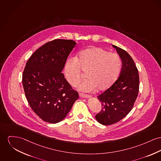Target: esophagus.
<instances>
[{"mask_svg": "<svg viewBox=\"0 0 161 161\" xmlns=\"http://www.w3.org/2000/svg\"><path fill=\"white\" fill-rule=\"evenodd\" d=\"M79 95H80V97H90L89 95L84 94V93H80Z\"/></svg>", "mask_w": 161, "mask_h": 161, "instance_id": "esophagus-1", "label": "esophagus"}]
</instances>
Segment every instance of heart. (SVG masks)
I'll return each instance as SVG.
<instances>
[{
	"label": "heart",
	"mask_w": 161,
	"mask_h": 161,
	"mask_svg": "<svg viewBox=\"0 0 161 161\" xmlns=\"http://www.w3.org/2000/svg\"><path fill=\"white\" fill-rule=\"evenodd\" d=\"M121 66V60L118 54L109 53L102 47H92L66 61L64 75L71 86H77L82 77V71L86 73L88 79L79 86L80 90L89 92L97 88L99 90H105L116 80Z\"/></svg>",
	"instance_id": "heart-1"
}]
</instances>
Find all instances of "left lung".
Wrapping results in <instances>:
<instances>
[{
	"mask_svg": "<svg viewBox=\"0 0 161 161\" xmlns=\"http://www.w3.org/2000/svg\"><path fill=\"white\" fill-rule=\"evenodd\" d=\"M122 60L118 79L97 97L102 108L95 118L103 125L116 123L132 110L139 90L138 69L130 55L123 49L112 45Z\"/></svg>",
	"mask_w": 161,
	"mask_h": 161,
	"instance_id": "left-lung-1",
	"label": "left lung"
}]
</instances>
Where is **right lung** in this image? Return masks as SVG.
I'll use <instances>...</instances> for the list:
<instances>
[{"label": "right lung", "instance_id": "add662e5", "mask_svg": "<svg viewBox=\"0 0 161 161\" xmlns=\"http://www.w3.org/2000/svg\"><path fill=\"white\" fill-rule=\"evenodd\" d=\"M75 44L71 40L49 42L38 49L25 64L22 79L25 95L33 112L46 122L63 120L79 97L62 73Z\"/></svg>", "mask_w": 161, "mask_h": 161}]
</instances>
